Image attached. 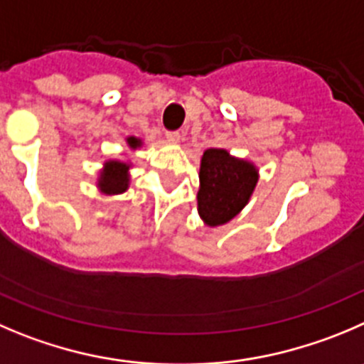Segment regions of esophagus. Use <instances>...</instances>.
Here are the masks:
<instances>
[{
    "instance_id": "1",
    "label": "esophagus",
    "mask_w": 364,
    "mask_h": 364,
    "mask_svg": "<svg viewBox=\"0 0 364 364\" xmlns=\"http://www.w3.org/2000/svg\"><path fill=\"white\" fill-rule=\"evenodd\" d=\"M166 139H168L169 143H180L182 136H180V132H168L166 134Z\"/></svg>"
}]
</instances>
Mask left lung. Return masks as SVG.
I'll list each match as a JSON object with an SVG mask.
<instances>
[{"label":"left lung","instance_id":"left-lung-1","mask_svg":"<svg viewBox=\"0 0 364 364\" xmlns=\"http://www.w3.org/2000/svg\"><path fill=\"white\" fill-rule=\"evenodd\" d=\"M198 214L205 227H220L236 218L250 202L259 168L225 148H209L200 161Z\"/></svg>","mask_w":364,"mask_h":364}]
</instances>
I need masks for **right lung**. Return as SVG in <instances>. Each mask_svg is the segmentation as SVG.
<instances>
[{
  "instance_id": "right-lung-1",
  "label": "right lung",
  "mask_w": 364,
  "mask_h": 364,
  "mask_svg": "<svg viewBox=\"0 0 364 364\" xmlns=\"http://www.w3.org/2000/svg\"><path fill=\"white\" fill-rule=\"evenodd\" d=\"M124 143L130 151H137L143 148V139L136 136L124 137ZM132 162L128 159H107L103 162L102 169L96 176V188L103 196H114L121 195L130 188V169H132Z\"/></svg>"
}]
</instances>
